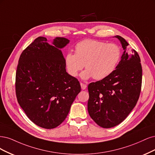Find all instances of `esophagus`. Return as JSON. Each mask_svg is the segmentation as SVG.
<instances>
[{
  "label": "esophagus",
  "mask_w": 155,
  "mask_h": 155,
  "mask_svg": "<svg viewBox=\"0 0 155 155\" xmlns=\"http://www.w3.org/2000/svg\"><path fill=\"white\" fill-rule=\"evenodd\" d=\"M81 88L82 89H86L87 88V85L83 84V83H81Z\"/></svg>",
  "instance_id": "esophagus-1"
}]
</instances>
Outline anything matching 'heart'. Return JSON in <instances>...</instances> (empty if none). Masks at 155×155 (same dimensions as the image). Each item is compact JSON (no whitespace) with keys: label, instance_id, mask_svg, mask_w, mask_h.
<instances>
[{"label":"heart","instance_id":"b5f03b06","mask_svg":"<svg viewBox=\"0 0 155 155\" xmlns=\"http://www.w3.org/2000/svg\"><path fill=\"white\" fill-rule=\"evenodd\" d=\"M74 52L66 54L65 66L72 77H77L85 66L86 69L81 74L85 80L93 77L100 81L107 78L115 70L122 55L118 45L93 39L77 43Z\"/></svg>","mask_w":155,"mask_h":155}]
</instances>
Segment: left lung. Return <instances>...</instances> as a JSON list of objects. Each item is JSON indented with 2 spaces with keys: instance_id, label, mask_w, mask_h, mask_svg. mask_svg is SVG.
<instances>
[{
  "instance_id": "obj_1",
  "label": "left lung",
  "mask_w": 155,
  "mask_h": 155,
  "mask_svg": "<svg viewBox=\"0 0 155 155\" xmlns=\"http://www.w3.org/2000/svg\"><path fill=\"white\" fill-rule=\"evenodd\" d=\"M124 53L116 69L107 78L88 85L87 110L99 126L111 128L123 122L136 106L142 87V68L138 53L126 52L129 44L120 36Z\"/></svg>"
}]
</instances>
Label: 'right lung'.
<instances>
[{"mask_svg": "<svg viewBox=\"0 0 155 155\" xmlns=\"http://www.w3.org/2000/svg\"><path fill=\"white\" fill-rule=\"evenodd\" d=\"M42 37L37 38L21 53L16 71L18 103L34 124L53 129L66 119L81 84L66 70L59 49L68 39L56 37L53 46Z\"/></svg>", "mask_w": 155, "mask_h": 155, "instance_id": "add662e5", "label": "right lung"}]
</instances>
